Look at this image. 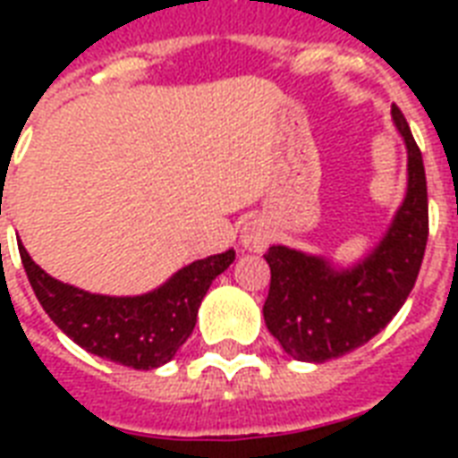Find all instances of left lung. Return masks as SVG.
<instances>
[{
	"label": "left lung",
	"mask_w": 458,
	"mask_h": 458,
	"mask_svg": "<svg viewBox=\"0 0 458 458\" xmlns=\"http://www.w3.org/2000/svg\"><path fill=\"white\" fill-rule=\"evenodd\" d=\"M35 297L68 340L88 354L135 370L161 369L192 335L204 294L235 259L228 250L182 266L142 294H97L61 283L35 264L18 240Z\"/></svg>",
	"instance_id": "8db88e82"
}]
</instances>
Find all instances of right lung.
I'll list each match as a JSON object with an SVG mask.
<instances>
[{
  "label": "right lung",
  "mask_w": 458,
  "mask_h": 458,
  "mask_svg": "<svg viewBox=\"0 0 458 458\" xmlns=\"http://www.w3.org/2000/svg\"><path fill=\"white\" fill-rule=\"evenodd\" d=\"M392 121L406 147V192L376 247L349 266L273 244L264 254L271 290L264 320L297 361L323 363L377 335L411 293L428 242V190L419 147L399 111Z\"/></svg>",
  "instance_id": "1"
}]
</instances>
